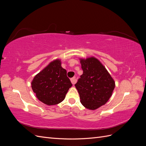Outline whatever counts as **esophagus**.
<instances>
[{
	"mask_svg": "<svg viewBox=\"0 0 146 146\" xmlns=\"http://www.w3.org/2000/svg\"><path fill=\"white\" fill-rule=\"evenodd\" d=\"M70 81H71V83H72V85H74V84L76 83V77H74L71 78H70Z\"/></svg>",
	"mask_w": 146,
	"mask_h": 146,
	"instance_id": "obj_1",
	"label": "esophagus"
}]
</instances>
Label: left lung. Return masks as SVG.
Listing matches in <instances>:
<instances>
[{"label": "left lung", "mask_w": 146, "mask_h": 146, "mask_svg": "<svg viewBox=\"0 0 146 146\" xmlns=\"http://www.w3.org/2000/svg\"><path fill=\"white\" fill-rule=\"evenodd\" d=\"M83 74L75 86L82 104L94 110L107 102L115 87V82L107 70L94 57L80 60Z\"/></svg>", "instance_id": "8db88e82"}]
</instances>
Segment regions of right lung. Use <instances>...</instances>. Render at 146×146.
I'll list each match as a JSON object with an SVG mask.
<instances>
[{"label":"right lung","mask_w":146,"mask_h":146,"mask_svg":"<svg viewBox=\"0 0 146 146\" xmlns=\"http://www.w3.org/2000/svg\"><path fill=\"white\" fill-rule=\"evenodd\" d=\"M56 60L38 73L32 82V88L37 98L47 105L62 102L72 83L67 77L66 70Z\"/></svg>","instance_id":"obj_1"}]
</instances>
